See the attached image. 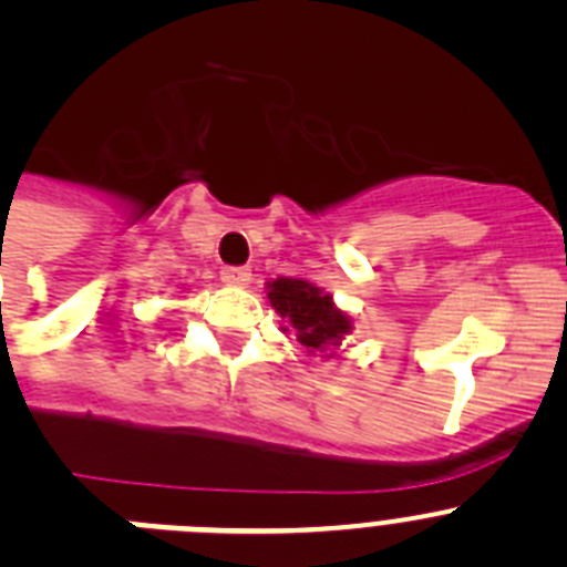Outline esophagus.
<instances>
[{
	"label": "esophagus",
	"instance_id": "esophagus-1",
	"mask_svg": "<svg viewBox=\"0 0 567 567\" xmlns=\"http://www.w3.org/2000/svg\"><path fill=\"white\" fill-rule=\"evenodd\" d=\"M220 279L231 285V288H246V285H251V271L248 268H224Z\"/></svg>",
	"mask_w": 567,
	"mask_h": 567
}]
</instances>
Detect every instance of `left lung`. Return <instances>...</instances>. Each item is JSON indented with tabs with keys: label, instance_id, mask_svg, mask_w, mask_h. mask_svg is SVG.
Listing matches in <instances>:
<instances>
[{
	"label": "left lung",
	"instance_id": "8db88e82",
	"mask_svg": "<svg viewBox=\"0 0 567 567\" xmlns=\"http://www.w3.org/2000/svg\"><path fill=\"white\" fill-rule=\"evenodd\" d=\"M271 308L282 316L285 332H296V341L308 352H330L341 347L343 336L352 332V319L336 308L330 293L308 279L279 277L268 282ZM324 358H332L324 355Z\"/></svg>",
	"mask_w": 567,
	"mask_h": 567
}]
</instances>
